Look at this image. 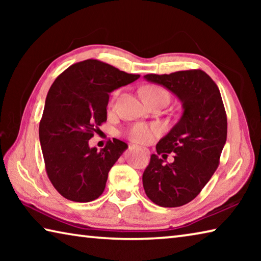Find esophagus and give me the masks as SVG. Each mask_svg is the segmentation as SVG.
I'll use <instances>...</instances> for the list:
<instances>
[{
    "instance_id": "34e87169",
    "label": "esophagus",
    "mask_w": 261,
    "mask_h": 261,
    "mask_svg": "<svg viewBox=\"0 0 261 261\" xmlns=\"http://www.w3.org/2000/svg\"><path fill=\"white\" fill-rule=\"evenodd\" d=\"M131 148H132V146H131ZM135 148V147H134ZM145 154H148V151H147V149H144V151H143Z\"/></svg>"
}]
</instances>
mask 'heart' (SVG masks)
Instances as JSON below:
<instances>
[{
	"label": "heart",
	"instance_id": "obj_1",
	"mask_svg": "<svg viewBox=\"0 0 261 261\" xmlns=\"http://www.w3.org/2000/svg\"><path fill=\"white\" fill-rule=\"evenodd\" d=\"M143 96L145 102L153 99L165 98L169 100V94L168 92L158 85H148L145 86L143 90ZM118 95V91L114 92L112 99L109 101V106H113L115 102V99ZM161 134V127L156 124H145V123H136V124L131 125L126 131V137L131 141L139 145H148L156 138V137Z\"/></svg>",
	"mask_w": 261,
	"mask_h": 261
}]
</instances>
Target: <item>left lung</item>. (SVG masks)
<instances>
[{"instance_id": "1", "label": "left lung", "mask_w": 261, "mask_h": 261, "mask_svg": "<svg viewBox=\"0 0 261 261\" xmlns=\"http://www.w3.org/2000/svg\"><path fill=\"white\" fill-rule=\"evenodd\" d=\"M144 77L177 95L184 109L180 120L156 145L162 158L174 153V162L165 165L152 154L143 174L144 190L159 206H183L200 193L219 167L227 140L226 109L218 85L200 69Z\"/></svg>"}]
</instances>
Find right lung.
<instances>
[{
  "label": "right lung",
  "instance_id": "obj_1",
  "mask_svg": "<svg viewBox=\"0 0 261 261\" xmlns=\"http://www.w3.org/2000/svg\"><path fill=\"white\" fill-rule=\"evenodd\" d=\"M139 77L99 60H85L70 65L53 83L39 138L47 176L61 196L88 202L102 194L110 168L127 145L109 139L98 151L90 148L88 140L107 121L110 92Z\"/></svg>",
  "mask_w": 261,
  "mask_h": 261
}]
</instances>
